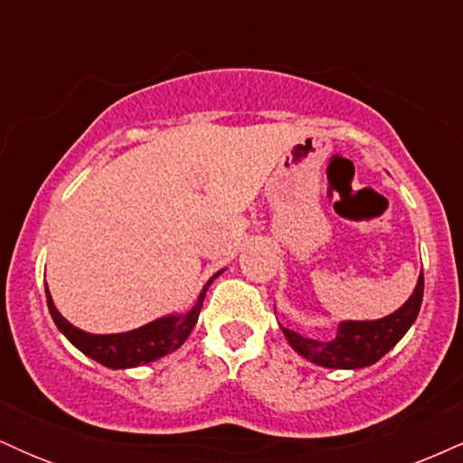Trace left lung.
I'll list each match as a JSON object with an SVG mask.
<instances>
[{"mask_svg":"<svg viewBox=\"0 0 463 463\" xmlns=\"http://www.w3.org/2000/svg\"><path fill=\"white\" fill-rule=\"evenodd\" d=\"M424 294V274L420 272L413 294L390 316L379 320H342L333 339H313L280 326L289 346L311 364L333 370H359L376 364L405 337L416 322Z\"/></svg>","mask_w":463,"mask_h":463,"instance_id":"8db88e82","label":"left lung"}]
</instances>
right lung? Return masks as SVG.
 <instances>
[{
    "mask_svg": "<svg viewBox=\"0 0 463 463\" xmlns=\"http://www.w3.org/2000/svg\"><path fill=\"white\" fill-rule=\"evenodd\" d=\"M224 269L211 276L206 280V285L202 287L198 300L194 302V307H189L187 311L180 313H169V316L156 317V320L143 324L139 328H132L126 333H109V335H98V333H87L82 328L73 326L71 322L65 320L61 316V311L56 309L54 300H52L50 289L45 283V296H47V309L52 313V320L58 326L69 342L76 346L80 353L87 354L89 359L98 361V364L106 365L110 370H126V368H137V365L152 364V361L165 357V354L174 353L184 344V339L189 337V333L194 331L195 322H198L202 302H204L206 289L211 283L220 276Z\"/></svg>",
    "mask_w": 463,
    "mask_h": 463,
    "instance_id": "1",
    "label": "right lung"
}]
</instances>
